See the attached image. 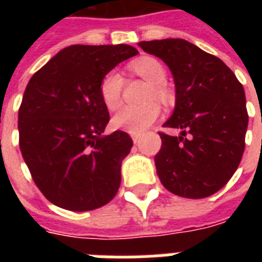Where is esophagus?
<instances>
[{
	"mask_svg": "<svg viewBox=\"0 0 262 262\" xmlns=\"http://www.w3.org/2000/svg\"><path fill=\"white\" fill-rule=\"evenodd\" d=\"M132 139H133V143H139L140 137H141V135H136V133H132Z\"/></svg>",
	"mask_w": 262,
	"mask_h": 262,
	"instance_id": "obj_1",
	"label": "esophagus"
}]
</instances>
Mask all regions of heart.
Wrapping results in <instances>:
<instances>
[{
  "instance_id": "1",
  "label": "heart",
  "mask_w": 262,
  "mask_h": 262,
  "mask_svg": "<svg viewBox=\"0 0 262 262\" xmlns=\"http://www.w3.org/2000/svg\"><path fill=\"white\" fill-rule=\"evenodd\" d=\"M133 71L145 81L154 85L149 98H164L166 69L158 59L143 58L133 63ZM123 77L118 71H110L100 81V98L108 110H117L121 104ZM160 115V106L156 102H148L141 106H126L114 115L113 125L117 129L140 135L147 130Z\"/></svg>"
}]
</instances>
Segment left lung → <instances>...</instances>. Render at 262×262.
<instances>
[{"label": "left lung", "instance_id": "left-lung-1", "mask_svg": "<svg viewBox=\"0 0 262 262\" xmlns=\"http://www.w3.org/2000/svg\"><path fill=\"white\" fill-rule=\"evenodd\" d=\"M139 46L162 59L174 77L175 108L163 126L181 133H159L160 182L186 199L212 195L230 181L244 155L249 122L244 87L222 59L185 39Z\"/></svg>", "mask_w": 262, "mask_h": 262}]
</instances>
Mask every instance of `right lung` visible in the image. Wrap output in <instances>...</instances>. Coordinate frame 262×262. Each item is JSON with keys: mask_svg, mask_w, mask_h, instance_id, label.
<instances>
[{"mask_svg": "<svg viewBox=\"0 0 262 262\" xmlns=\"http://www.w3.org/2000/svg\"><path fill=\"white\" fill-rule=\"evenodd\" d=\"M139 51L129 45L65 47L27 84L18 108V144L34 182L50 203L92 211L114 199L121 164L133 145L115 130L100 98V81Z\"/></svg>", "mask_w": 262, "mask_h": 262, "instance_id": "add662e5", "label": "right lung"}]
</instances>
